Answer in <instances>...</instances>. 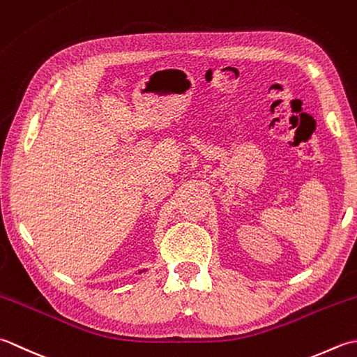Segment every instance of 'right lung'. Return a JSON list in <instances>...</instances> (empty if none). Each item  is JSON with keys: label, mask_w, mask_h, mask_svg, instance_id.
Here are the masks:
<instances>
[{"label": "right lung", "mask_w": 357, "mask_h": 357, "mask_svg": "<svg viewBox=\"0 0 357 357\" xmlns=\"http://www.w3.org/2000/svg\"><path fill=\"white\" fill-rule=\"evenodd\" d=\"M140 273H142V271H140Z\"/></svg>", "instance_id": "add662e5"}]
</instances>
